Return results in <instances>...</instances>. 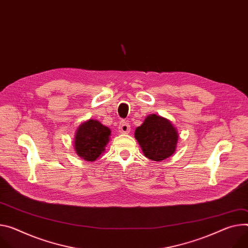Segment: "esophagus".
Here are the masks:
<instances>
[{
  "label": "esophagus",
  "mask_w": 248,
  "mask_h": 248,
  "mask_svg": "<svg viewBox=\"0 0 248 248\" xmlns=\"http://www.w3.org/2000/svg\"><path fill=\"white\" fill-rule=\"evenodd\" d=\"M119 131L122 133H128L130 131V125L127 122L122 121L119 125Z\"/></svg>",
  "instance_id": "esophagus-1"
}]
</instances>
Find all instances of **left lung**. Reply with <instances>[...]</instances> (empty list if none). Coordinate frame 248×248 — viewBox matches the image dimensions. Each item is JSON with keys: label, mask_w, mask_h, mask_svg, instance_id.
<instances>
[{"label": "left lung", "mask_w": 248, "mask_h": 248, "mask_svg": "<svg viewBox=\"0 0 248 248\" xmlns=\"http://www.w3.org/2000/svg\"><path fill=\"white\" fill-rule=\"evenodd\" d=\"M144 155L153 161H161L176 149L178 133L172 124L159 116L150 115L134 132Z\"/></svg>", "instance_id": "obj_1"}]
</instances>
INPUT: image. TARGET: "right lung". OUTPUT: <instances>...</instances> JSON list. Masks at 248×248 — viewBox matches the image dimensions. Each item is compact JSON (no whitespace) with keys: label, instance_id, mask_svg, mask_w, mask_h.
<instances>
[{"label":"right lung","instance_id":"add662e5","mask_svg":"<svg viewBox=\"0 0 248 248\" xmlns=\"http://www.w3.org/2000/svg\"><path fill=\"white\" fill-rule=\"evenodd\" d=\"M110 130L98 121L89 120L82 124L75 137V150L86 161H95L109 140Z\"/></svg>","mask_w":248,"mask_h":248}]
</instances>
